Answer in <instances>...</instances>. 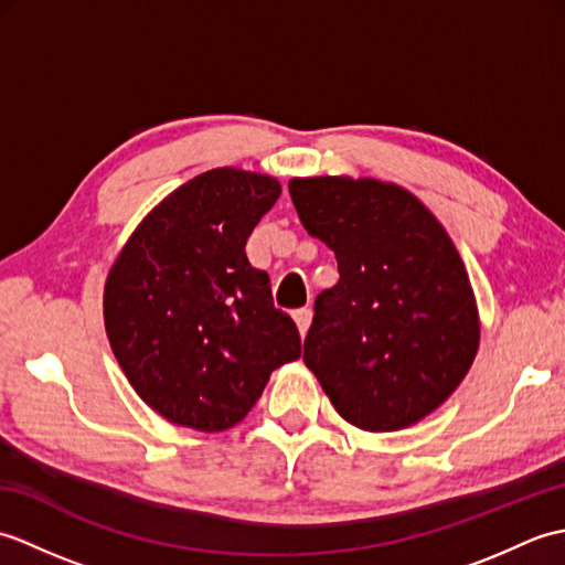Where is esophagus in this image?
Instances as JSON below:
<instances>
[{
  "mask_svg": "<svg viewBox=\"0 0 565 565\" xmlns=\"http://www.w3.org/2000/svg\"><path fill=\"white\" fill-rule=\"evenodd\" d=\"M294 320H296L298 332H301V338H306V332L310 328V320H313V310H310V308H298L296 313H294Z\"/></svg>",
  "mask_w": 565,
  "mask_h": 565,
  "instance_id": "obj_1",
  "label": "esophagus"
}]
</instances>
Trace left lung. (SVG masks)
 <instances>
[{"mask_svg": "<svg viewBox=\"0 0 565 565\" xmlns=\"http://www.w3.org/2000/svg\"><path fill=\"white\" fill-rule=\"evenodd\" d=\"M289 194L340 269L316 298L306 366L359 429L419 423L459 388L481 342L449 233L411 191L371 177H294Z\"/></svg>", "mask_w": 565, "mask_h": 565, "instance_id": "8db88e82", "label": "left lung"}]
</instances>
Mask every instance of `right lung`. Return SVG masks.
Masks as SVG:
<instances>
[{"instance_id": "right-lung-1", "label": "right lung", "mask_w": 565, "mask_h": 565, "mask_svg": "<svg viewBox=\"0 0 565 565\" xmlns=\"http://www.w3.org/2000/svg\"><path fill=\"white\" fill-rule=\"evenodd\" d=\"M281 194L269 174L209 170L174 189L128 237L104 286V326L136 393L164 419L223 431L274 369L301 356L294 320L245 245Z\"/></svg>"}]
</instances>
